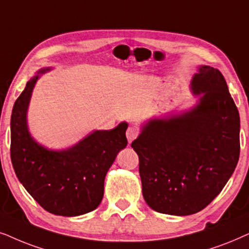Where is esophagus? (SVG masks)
<instances>
[{"instance_id": "1", "label": "esophagus", "mask_w": 249, "mask_h": 249, "mask_svg": "<svg viewBox=\"0 0 249 249\" xmlns=\"http://www.w3.org/2000/svg\"><path fill=\"white\" fill-rule=\"evenodd\" d=\"M138 135H139V130H138L137 127L130 126V127L127 128V131H126V138H127L128 142H132L133 140H135V139L138 138Z\"/></svg>"}]
</instances>
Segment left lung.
Wrapping results in <instances>:
<instances>
[{
  "label": "left lung",
  "mask_w": 249,
  "mask_h": 249,
  "mask_svg": "<svg viewBox=\"0 0 249 249\" xmlns=\"http://www.w3.org/2000/svg\"><path fill=\"white\" fill-rule=\"evenodd\" d=\"M191 85L195 94L203 93L196 107L151 119L131 144L139 156L143 198L158 213L184 216L204 210L239 159V112L223 75L201 66Z\"/></svg>",
  "instance_id": "1"
}]
</instances>
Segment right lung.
Segmentation results:
<instances>
[{
    "mask_svg": "<svg viewBox=\"0 0 249 249\" xmlns=\"http://www.w3.org/2000/svg\"><path fill=\"white\" fill-rule=\"evenodd\" d=\"M49 69L39 71L44 72ZM38 75L27 82L11 115L10 155L13 170L29 195L49 213L77 216L95 210L104 197L106 174L127 145V124L95 131L67 150H48L33 140L26 112Z\"/></svg>",
    "mask_w": 249,
    "mask_h": 249,
    "instance_id": "right-lung-1",
    "label": "right lung"
}]
</instances>
